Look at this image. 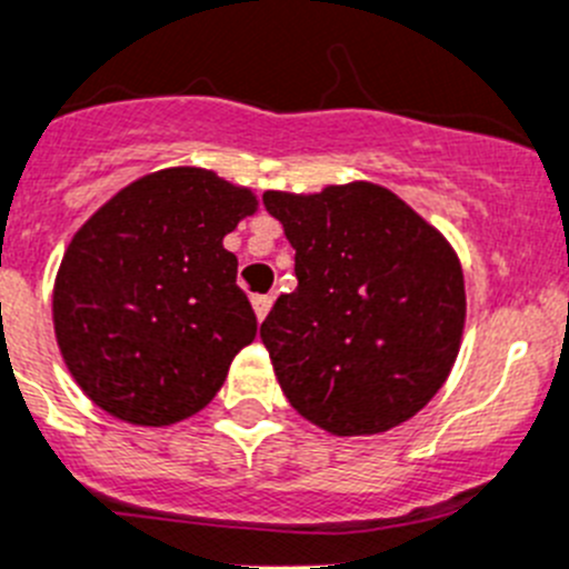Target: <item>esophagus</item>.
I'll return each instance as SVG.
<instances>
[{
    "label": "esophagus",
    "instance_id": "34e87169",
    "mask_svg": "<svg viewBox=\"0 0 569 569\" xmlns=\"http://www.w3.org/2000/svg\"><path fill=\"white\" fill-rule=\"evenodd\" d=\"M252 309H254V317H258V320H267L269 309H272V297H269V295H254L252 297Z\"/></svg>",
    "mask_w": 569,
    "mask_h": 569
}]
</instances>
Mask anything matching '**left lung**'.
<instances>
[{
	"instance_id": "1",
	"label": "left lung",
	"mask_w": 569,
	"mask_h": 569,
	"mask_svg": "<svg viewBox=\"0 0 569 569\" xmlns=\"http://www.w3.org/2000/svg\"><path fill=\"white\" fill-rule=\"evenodd\" d=\"M295 247L297 289L260 326L280 390L331 435L410 421L449 379L466 322L452 243L373 182L267 190Z\"/></svg>"
}]
</instances>
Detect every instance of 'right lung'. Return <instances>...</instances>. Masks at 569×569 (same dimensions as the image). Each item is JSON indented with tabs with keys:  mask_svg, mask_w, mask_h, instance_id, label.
<instances>
[{
	"mask_svg": "<svg viewBox=\"0 0 569 569\" xmlns=\"http://www.w3.org/2000/svg\"><path fill=\"white\" fill-rule=\"evenodd\" d=\"M258 210L249 188L164 168L111 196L76 232L52 289L69 373L100 410L171 427L221 390L258 331L224 236Z\"/></svg>",
	"mask_w": 569,
	"mask_h": 569,
	"instance_id": "obj_1",
	"label": "right lung"
}]
</instances>
